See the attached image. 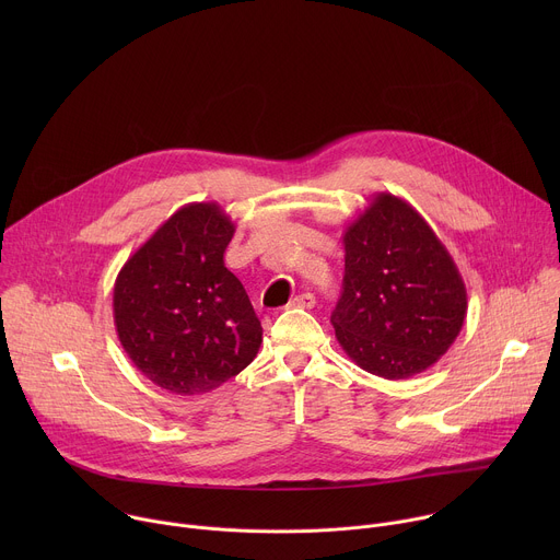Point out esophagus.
<instances>
[{"label":"esophagus","mask_w":560,"mask_h":560,"mask_svg":"<svg viewBox=\"0 0 560 560\" xmlns=\"http://www.w3.org/2000/svg\"><path fill=\"white\" fill-rule=\"evenodd\" d=\"M314 303H316V299H314L312 292H301V294H296L288 305H290V307H312Z\"/></svg>","instance_id":"34e87169"}]
</instances>
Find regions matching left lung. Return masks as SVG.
<instances>
[{
	"label": "left lung",
	"mask_w": 560,
	"mask_h": 560,
	"mask_svg": "<svg viewBox=\"0 0 560 560\" xmlns=\"http://www.w3.org/2000/svg\"><path fill=\"white\" fill-rule=\"evenodd\" d=\"M343 292L330 316L343 352L398 381L434 365L456 341L467 290L441 238L401 197L378 192L343 232Z\"/></svg>",
	"instance_id": "1"
}]
</instances>
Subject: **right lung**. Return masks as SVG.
I'll list each match as a JSON object with an SVG mask.
<instances>
[{
    "label": "right lung",
    "mask_w": 560,
    "mask_h": 560,
    "mask_svg": "<svg viewBox=\"0 0 560 560\" xmlns=\"http://www.w3.org/2000/svg\"><path fill=\"white\" fill-rule=\"evenodd\" d=\"M232 234L219 203H186L115 279L117 337L135 368L166 392H210L259 352L261 322L242 281L223 266Z\"/></svg>",
    "instance_id": "obj_1"
}]
</instances>
